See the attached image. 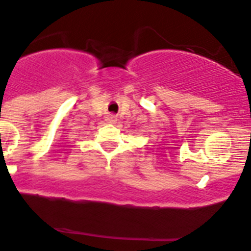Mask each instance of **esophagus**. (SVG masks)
I'll list each match as a JSON object with an SVG mask.
<instances>
[{"instance_id": "1", "label": "esophagus", "mask_w": 251, "mask_h": 251, "mask_svg": "<svg viewBox=\"0 0 251 251\" xmlns=\"http://www.w3.org/2000/svg\"><path fill=\"white\" fill-rule=\"evenodd\" d=\"M106 121H109L110 124H115V123H116V121H118V118H116V115L109 114L106 116Z\"/></svg>"}]
</instances>
